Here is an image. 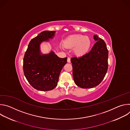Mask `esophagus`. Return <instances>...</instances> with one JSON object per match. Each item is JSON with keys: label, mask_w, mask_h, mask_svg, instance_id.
I'll return each instance as SVG.
<instances>
[{"label": "esophagus", "mask_w": 130, "mask_h": 130, "mask_svg": "<svg viewBox=\"0 0 130 130\" xmlns=\"http://www.w3.org/2000/svg\"><path fill=\"white\" fill-rule=\"evenodd\" d=\"M67 62L68 63H70V58H67Z\"/></svg>", "instance_id": "obj_1"}]
</instances>
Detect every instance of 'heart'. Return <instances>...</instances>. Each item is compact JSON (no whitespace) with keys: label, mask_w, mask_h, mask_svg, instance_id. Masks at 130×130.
<instances>
[{"label":"heart","mask_w":130,"mask_h":130,"mask_svg":"<svg viewBox=\"0 0 130 130\" xmlns=\"http://www.w3.org/2000/svg\"><path fill=\"white\" fill-rule=\"evenodd\" d=\"M67 48H73V53L78 57H81L86 54L91 46V40L87 36L76 34L70 36L64 42Z\"/></svg>","instance_id":"1"}]
</instances>
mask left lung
Returning <instances> with one entry per match:
<instances>
[{
	"label": "left lung",
	"instance_id": "obj_1",
	"mask_svg": "<svg viewBox=\"0 0 130 130\" xmlns=\"http://www.w3.org/2000/svg\"><path fill=\"white\" fill-rule=\"evenodd\" d=\"M96 43L87 53L70 60L75 84L82 88H93L104 79L108 68V51L104 41L94 35Z\"/></svg>",
	"mask_w": 130,
	"mask_h": 130
}]
</instances>
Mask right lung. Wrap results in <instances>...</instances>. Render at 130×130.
<instances>
[{
    "label": "right lung",
    "instance_id": "right-lung-1",
    "mask_svg": "<svg viewBox=\"0 0 130 130\" xmlns=\"http://www.w3.org/2000/svg\"><path fill=\"white\" fill-rule=\"evenodd\" d=\"M55 33V31L40 33L31 40L24 55L25 76L34 88L39 90H51L56 87L60 72L67 63V57L60 58L53 51L47 54L41 51V44L53 39Z\"/></svg>",
    "mask_w": 130,
    "mask_h": 130
}]
</instances>
